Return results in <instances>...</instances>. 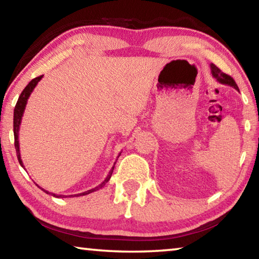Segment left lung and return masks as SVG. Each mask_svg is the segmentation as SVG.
Here are the masks:
<instances>
[{
	"label": "left lung",
	"mask_w": 259,
	"mask_h": 259,
	"mask_svg": "<svg viewBox=\"0 0 259 259\" xmlns=\"http://www.w3.org/2000/svg\"><path fill=\"white\" fill-rule=\"evenodd\" d=\"M210 68H211L212 76H213L214 78H216V80H217L219 83H222V84H226V85L233 87L235 90L239 91V88H238V85H236L235 81H234L233 78H232L230 75H227V74L223 73V72L221 71V69H219V68L216 66V65H213V64L210 65Z\"/></svg>",
	"instance_id": "obj_1"
}]
</instances>
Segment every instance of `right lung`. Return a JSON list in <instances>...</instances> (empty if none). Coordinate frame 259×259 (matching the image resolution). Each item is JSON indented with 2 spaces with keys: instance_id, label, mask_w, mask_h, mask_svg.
<instances>
[{
  "instance_id": "add662e5",
  "label": "right lung",
  "mask_w": 259,
  "mask_h": 259,
  "mask_svg": "<svg viewBox=\"0 0 259 259\" xmlns=\"http://www.w3.org/2000/svg\"><path fill=\"white\" fill-rule=\"evenodd\" d=\"M42 77H43V75L35 77V78H33V80L28 83L27 85H26V88H25V89L23 90V93H21V94H20V96H19L18 102H17V104H16V107H15V111H14V135H15V147H16V152H17V157H18L19 163H20V165H21V166H23V168H24V163H23V161H21V157H20L19 140H18L19 125H20V123H21V119H23V114H24V112H25L26 104H27V99L29 98L30 94L33 93L34 88L36 87V84L38 83V81H40ZM120 154H121V153H120ZM120 154H119V156H120ZM119 156H117V157H119ZM114 165H115V163H114ZM114 165L112 166V169L109 170V172H108V175H107V177L105 178V181H104L102 184H100V185L96 186L95 188H91V190H89V191H85V192H83V193H80V194H75V195H76V196H81V195L90 194V193H93V192L97 191V190H100V188H102L103 186L106 185V183L109 181V178H111L112 174H113ZM38 187H40V186H38ZM40 188H41V187H40ZM41 190H42V191H45V192L47 193V194H50V192H48V191H46V190H43V188H41ZM51 195H52V196H56V198H61V195H57V194H54V193H51ZM75 195H74V196H75Z\"/></svg>"
}]
</instances>
